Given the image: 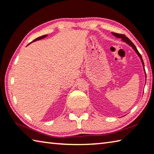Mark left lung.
Masks as SVG:
<instances>
[{
	"instance_id": "obj_1",
	"label": "left lung",
	"mask_w": 154,
	"mask_h": 154,
	"mask_svg": "<svg viewBox=\"0 0 154 154\" xmlns=\"http://www.w3.org/2000/svg\"><path fill=\"white\" fill-rule=\"evenodd\" d=\"M112 34L114 35L115 37L118 38H121L122 39V41L125 42L126 45H128L130 46V47H132V48L135 51V53L137 54V55L139 56V57L141 59V61L143 65V69H144V72H145V78H146V74H145V66H144V63H143V59H142V57L141 55V54L139 53V52L137 50V48H136L135 46L133 44V42H132L130 40H129L127 37H126L125 35H123V34H117V33H114V32H112Z\"/></svg>"
}]
</instances>
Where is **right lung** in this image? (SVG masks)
<instances>
[{
	"label": "right lung",
	"mask_w": 154,
	"mask_h": 154,
	"mask_svg": "<svg viewBox=\"0 0 154 154\" xmlns=\"http://www.w3.org/2000/svg\"><path fill=\"white\" fill-rule=\"evenodd\" d=\"M47 36H48L47 34H46V35H43V36H40V37H38V38H36L35 40H34L33 41H32V42H35V41H37V40H41V39H42V38H45V37H47ZM32 42L29 43V44H31Z\"/></svg>",
	"instance_id": "right-lung-1"
}]
</instances>
